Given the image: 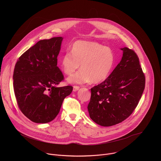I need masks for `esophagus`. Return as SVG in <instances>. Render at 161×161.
<instances>
[{
	"label": "esophagus",
	"mask_w": 161,
	"mask_h": 161,
	"mask_svg": "<svg viewBox=\"0 0 161 161\" xmlns=\"http://www.w3.org/2000/svg\"><path fill=\"white\" fill-rule=\"evenodd\" d=\"M79 89H80V86H73V91L74 92H76V91L78 90Z\"/></svg>",
	"instance_id": "obj_1"
}]
</instances>
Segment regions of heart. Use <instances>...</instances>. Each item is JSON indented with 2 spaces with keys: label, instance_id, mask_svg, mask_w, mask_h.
I'll return each mask as SVG.
<instances>
[{
  "label": "heart",
  "instance_id": "obj_1",
  "mask_svg": "<svg viewBox=\"0 0 161 161\" xmlns=\"http://www.w3.org/2000/svg\"><path fill=\"white\" fill-rule=\"evenodd\" d=\"M114 62V53L109 48L94 41H77L71 52L62 57L60 67L65 75H71L81 64V69L67 78L69 83H99L109 76Z\"/></svg>",
  "mask_w": 161,
  "mask_h": 161
}]
</instances>
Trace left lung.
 Here are the masks:
<instances>
[{"label":"left lung","mask_w":161,"mask_h":161,"mask_svg":"<svg viewBox=\"0 0 161 161\" xmlns=\"http://www.w3.org/2000/svg\"><path fill=\"white\" fill-rule=\"evenodd\" d=\"M120 63L101 83L91 88L88 105L90 119L109 127L128 118L138 104L145 86V76L136 53L127 47L121 48Z\"/></svg>","instance_id":"1"}]
</instances>
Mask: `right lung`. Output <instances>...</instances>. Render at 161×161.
Here are the masks:
<instances>
[{
    "mask_svg": "<svg viewBox=\"0 0 161 161\" xmlns=\"http://www.w3.org/2000/svg\"><path fill=\"white\" fill-rule=\"evenodd\" d=\"M62 37L38 41L18 58L13 87L18 106L31 121L46 124L58 114L72 86L58 87L64 76L57 66Z\"/></svg>",
    "mask_w": 161,
    "mask_h": 161,
    "instance_id": "1",
    "label": "right lung"
}]
</instances>
